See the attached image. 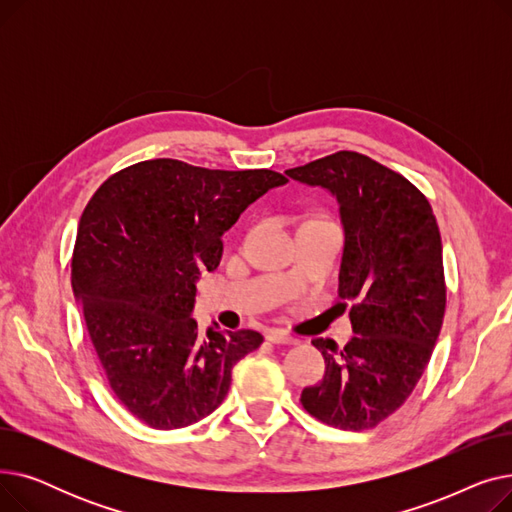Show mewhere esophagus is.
Returning a JSON list of instances; mask_svg holds the SVG:
<instances>
[{"label": "esophagus", "instance_id": "obj_1", "mask_svg": "<svg viewBox=\"0 0 512 512\" xmlns=\"http://www.w3.org/2000/svg\"><path fill=\"white\" fill-rule=\"evenodd\" d=\"M265 338L270 340L272 344H297V342H299L297 338H294V336L288 334V332H284V330H270V332H267Z\"/></svg>", "mask_w": 512, "mask_h": 512}]
</instances>
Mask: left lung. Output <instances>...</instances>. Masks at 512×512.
I'll use <instances>...</instances> for the list:
<instances>
[{"label": "left lung", "instance_id": "obj_1", "mask_svg": "<svg viewBox=\"0 0 512 512\" xmlns=\"http://www.w3.org/2000/svg\"><path fill=\"white\" fill-rule=\"evenodd\" d=\"M286 176L324 188L338 203V294L353 303L355 332L344 348L330 338L313 340L326 375L303 390L301 402L315 419L361 432L411 396L432 359L446 309L436 215L405 176L355 151L315 159Z\"/></svg>", "mask_w": 512, "mask_h": 512}]
</instances>
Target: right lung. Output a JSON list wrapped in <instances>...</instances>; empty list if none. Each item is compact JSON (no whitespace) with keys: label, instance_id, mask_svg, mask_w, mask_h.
Wrapping results in <instances>:
<instances>
[{"label":"right lung","instance_id":"right-lung-1","mask_svg":"<svg viewBox=\"0 0 512 512\" xmlns=\"http://www.w3.org/2000/svg\"><path fill=\"white\" fill-rule=\"evenodd\" d=\"M288 180L149 159L107 178L80 218L72 290L107 384L153 429L193 425L222 405L255 330L199 332L197 282L222 259L240 213Z\"/></svg>","mask_w":512,"mask_h":512}]
</instances>
